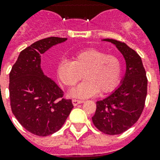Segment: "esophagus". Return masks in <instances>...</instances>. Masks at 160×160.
I'll return each mask as SVG.
<instances>
[{
  "mask_svg": "<svg viewBox=\"0 0 160 160\" xmlns=\"http://www.w3.org/2000/svg\"><path fill=\"white\" fill-rule=\"evenodd\" d=\"M72 102H73V104H74V106H77L78 104H80L82 103V102H84L83 100H77V99H73L72 100Z\"/></svg>",
  "mask_w": 160,
  "mask_h": 160,
  "instance_id": "obj_1",
  "label": "esophagus"
}]
</instances>
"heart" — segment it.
<instances>
[{
    "label": "heart",
    "mask_w": 160,
    "mask_h": 160,
    "mask_svg": "<svg viewBox=\"0 0 160 160\" xmlns=\"http://www.w3.org/2000/svg\"><path fill=\"white\" fill-rule=\"evenodd\" d=\"M122 62L113 55L103 51L86 48L73 54V61L62 60L57 67L59 80L65 86L71 87L86 78L69 92L74 98H85L96 93H108L119 85L122 75Z\"/></svg>",
    "instance_id": "obj_1"
}]
</instances>
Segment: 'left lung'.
Returning <instances> with one entry per match:
<instances>
[{"label": "left lung", "instance_id": "left-lung-1", "mask_svg": "<svg viewBox=\"0 0 160 160\" xmlns=\"http://www.w3.org/2000/svg\"><path fill=\"white\" fill-rule=\"evenodd\" d=\"M114 44L122 53L126 62V72L118 89L101 101L97 102V109L92 122L107 135H119L137 122L145 106L148 79L141 57L124 42L104 39Z\"/></svg>", "mask_w": 160, "mask_h": 160}]
</instances>
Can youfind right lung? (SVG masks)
<instances>
[{
  "label": "right lung",
  "mask_w": 160,
  "mask_h": 160,
  "mask_svg": "<svg viewBox=\"0 0 160 160\" xmlns=\"http://www.w3.org/2000/svg\"><path fill=\"white\" fill-rule=\"evenodd\" d=\"M67 38L48 37L20 52L9 74L12 112L23 128L39 137L58 131L74 108L71 99L41 68V55Z\"/></svg>",
  "instance_id": "add662e5"
}]
</instances>
